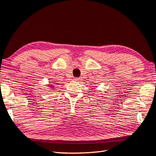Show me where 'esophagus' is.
<instances>
[{
  "instance_id": "1",
  "label": "esophagus",
  "mask_w": 156,
  "mask_h": 156,
  "mask_svg": "<svg viewBox=\"0 0 156 156\" xmlns=\"http://www.w3.org/2000/svg\"><path fill=\"white\" fill-rule=\"evenodd\" d=\"M80 78H74V80H76V81H79V80H80Z\"/></svg>"
}]
</instances>
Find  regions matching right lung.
Listing matches in <instances>:
<instances>
[{
    "instance_id": "add662e5",
    "label": "right lung",
    "mask_w": 156,
    "mask_h": 156,
    "mask_svg": "<svg viewBox=\"0 0 156 156\" xmlns=\"http://www.w3.org/2000/svg\"><path fill=\"white\" fill-rule=\"evenodd\" d=\"M50 86H51V87H53V85H50Z\"/></svg>"
}]
</instances>
